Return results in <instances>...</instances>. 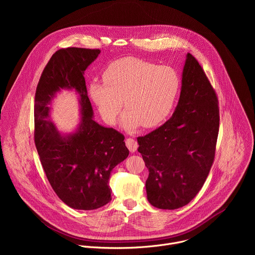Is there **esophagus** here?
<instances>
[{"label":"esophagus","mask_w":255,"mask_h":255,"mask_svg":"<svg viewBox=\"0 0 255 255\" xmlns=\"http://www.w3.org/2000/svg\"><path fill=\"white\" fill-rule=\"evenodd\" d=\"M125 143H126V146L128 147V149L130 150V152H135L137 150L138 143L133 138H127Z\"/></svg>","instance_id":"1"}]
</instances>
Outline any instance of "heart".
<instances>
[{"label": "heart", "instance_id": "heart-1", "mask_svg": "<svg viewBox=\"0 0 255 255\" xmlns=\"http://www.w3.org/2000/svg\"><path fill=\"white\" fill-rule=\"evenodd\" d=\"M103 78L105 83L90 84V97L108 124L115 123L124 103L127 109L121 126L129 131L140 125L152 128L162 123L170 114L180 88L175 69L135 57L113 61Z\"/></svg>", "mask_w": 255, "mask_h": 255}]
</instances>
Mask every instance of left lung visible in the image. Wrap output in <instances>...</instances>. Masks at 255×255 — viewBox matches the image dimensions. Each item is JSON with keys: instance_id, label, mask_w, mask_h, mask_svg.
<instances>
[{"instance_id": "left-lung-1", "label": "left lung", "mask_w": 255, "mask_h": 255, "mask_svg": "<svg viewBox=\"0 0 255 255\" xmlns=\"http://www.w3.org/2000/svg\"><path fill=\"white\" fill-rule=\"evenodd\" d=\"M218 132L216 93L202 66L188 53L172 116L151 133L137 138L138 151L149 171L145 188L153 207L174 210L196 197L214 161Z\"/></svg>"}]
</instances>
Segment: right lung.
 <instances>
[{
	"label": "right lung",
	"instance_id": "add662e5",
	"mask_svg": "<svg viewBox=\"0 0 255 255\" xmlns=\"http://www.w3.org/2000/svg\"><path fill=\"white\" fill-rule=\"evenodd\" d=\"M100 53L77 47L57 50L35 94L34 139L42 167L58 198L77 210H95L111 201L110 173L129 155L124 135L94 120L84 75ZM61 90L79 97L81 119L69 133L59 132L50 115V105Z\"/></svg>",
	"mask_w": 255,
	"mask_h": 255
}]
</instances>
